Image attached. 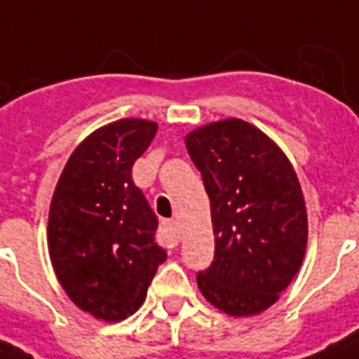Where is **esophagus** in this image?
Instances as JSON below:
<instances>
[{
    "instance_id": "1",
    "label": "esophagus",
    "mask_w": 359,
    "mask_h": 359,
    "mask_svg": "<svg viewBox=\"0 0 359 359\" xmlns=\"http://www.w3.org/2000/svg\"><path fill=\"white\" fill-rule=\"evenodd\" d=\"M163 235H165L169 244H177L180 240L179 222H177V219H165V222H163Z\"/></svg>"
}]
</instances>
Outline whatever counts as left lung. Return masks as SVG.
<instances>
[{
  "label": "left lung",
  "instance_id": "8db88e82",
  "mask_svg": "<svg viewBox=\"0 0 359 359\" xmlns=\"http://www.w3.org/2000/svg\"><path fill=\"white\" fill-rule=\"evenodd\" d=\"M210 199L214 261L197 273L212 306L233 317L270 307L300 270L306 201L294 169L253 124L225 119L186 135Z\"/></svg>",
  "mask_w": 359,
  "mask_h": 359
}]
</instances>
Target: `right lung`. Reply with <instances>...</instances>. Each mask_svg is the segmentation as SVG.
Segmentation results:
<instances>
[{
  "label": "right lung",
  "instance_id": "obj_1",
  "mask_svg": "<svg viewBox=\"0 0 359 359\" xmlns=\"http://www.w3.org/2000/svg\"><path fill=\"white\" fill-rule=\"evenodd\" d=\"M156 123L121 119L93 132L70 154L53 191L48 245L59 283L76 306L108 323L140 309L165 251L156 214L132 168Z\"/></svg>",
  "mask_w": 359,
  "mask_h": 359
}]
</instances>
